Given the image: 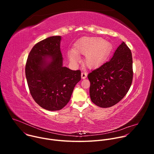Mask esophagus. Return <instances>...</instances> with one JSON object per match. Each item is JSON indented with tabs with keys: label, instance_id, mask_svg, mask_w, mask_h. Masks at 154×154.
<instances>
[{
	"label": "esophagus",
	"instance_id": "1",
	"mask_svg": "<svg viewBox=\"0 0 154 154\" xmlns=\"http://www.w3.org/2000/svg\"><path fill=\"white\" fill-rule=\"evenodd\" d=\"M87 77V74L86 72H82L81 73V77L82 79H86Z\"/></svg>",
	"mask_w": 154,
	"mask_h": 154
}]
</instances>
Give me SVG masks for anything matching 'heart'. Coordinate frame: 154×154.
<instances>
[{
  "label": "heart",
  "instance_id": "1",
  "mask_svg": "<svg viewBox=\"0 0 154 154\" xmlns=\"http://www.w3.org/2000/svg\"><path fill=\"white\" fill-rule=\"evenodd\" d=\"M112 50L109 41L100 37H83L74 45L72 50L69 51L68 57L72 62L78 60L77 54L85 55V64L89 68H94L101 64Z\"/></svg>",
  "mask_w": 154,
  "mask_h": 154
}]
</instances>
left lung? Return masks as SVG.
<instances>
[{
	"label": "left lung",
	"mask_w": 154,
	"mask_h": 154,
	"mask_svg": "<svg viewBox=\"0 0 154 154\" xmlns=\"http://www.w3.org/2000/svg\"><path fill=\"white\" fill-rule=\"evenodd\" d=\"M132 55L124 42L112 58L88 75L91 101L102 108L118 103L129 90L133 79Z\"/></svg>",
	"instance_id": "left-lung-1"
}]
</instances>
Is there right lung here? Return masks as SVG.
Returning <instances> with one entry per match:
<instances>
[{
    "mask_svg": "<svg viewBox=\"0 0 154 154\" xmlns=\"http://www.w3.org/2000/svg\"><path fill=\"white\" fill-rule=\"evenodd\" d=\"M61 36H53L35 45L26 65V76L35 101L49 111L62 109L69 101L81 72L63 66Z\"/></svg>",
    "mask_w": 154,
    "mask_h": 154,
    "instance_id": "1",
    "label": "right lung"
}]
</instances>
